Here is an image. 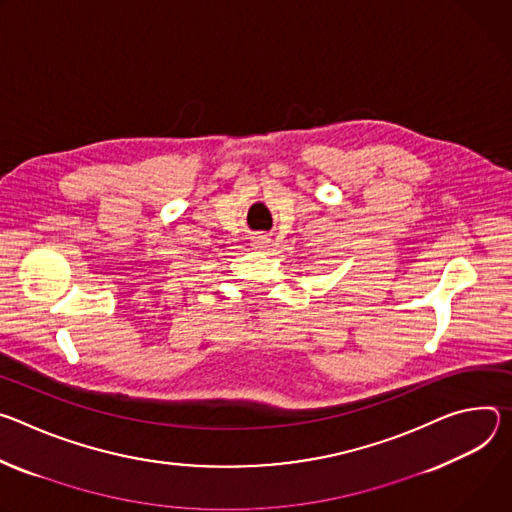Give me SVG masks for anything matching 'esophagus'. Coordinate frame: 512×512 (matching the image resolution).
Listing matches in <instances>:
<instances>
[{"instance_id": "1", "label": "esophagus", "mask_w": 512, "mask_h": 512, "mask_svg": "<svg viewBox=\"0 0 512 512\" xmlns=\"http://www.w3.org/2000/svg\"><path fill=\"white\" fill-rule=\"evenodd\" d=\"M270 244H272V240H270L268 234H256V236H252V248H256V250H268Z\"/></svg>"}]
</instances>
